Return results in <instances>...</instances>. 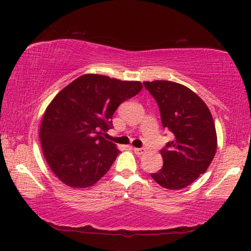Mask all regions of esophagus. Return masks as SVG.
<instances>
[{
  "instance_id": "esophagus-1",
  "label": "esophagus",
  "mask_w": 251,
  "mask_h": 251,
  "mask_svg": "<svg viewBox=\"0 0 251 251\" xmlns=\"http://www.w3.org/2000/svg\"><path fill=\"white\" fill-rule=\"evenodd\" d=\"M133 151L137 155H143L144 153H146V150H144V149H142V148H133Z\"/></svg>"
}]
</instances>
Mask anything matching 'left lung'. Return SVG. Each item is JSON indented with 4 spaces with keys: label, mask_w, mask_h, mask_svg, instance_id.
<instances>
[{
    "label": "left lung",
    "mask_w": 251,
    "mask_h": 251,
    "mask_svg": "<svg viewBox=\"0 0 251 251\" xmlns=\"http://www.w3.org/2000/svg\"><path fill=\"white\" fill-rule=\"evenodd\" d=\"M143 85L159 105L163 128L173 134L161 150L163 166L151 176L162 187L181 190L206 172L216 153L212 113L194 91L181 83L154 80Z\"/></svg>",
    "instance_id": "1"
}]
</instances>
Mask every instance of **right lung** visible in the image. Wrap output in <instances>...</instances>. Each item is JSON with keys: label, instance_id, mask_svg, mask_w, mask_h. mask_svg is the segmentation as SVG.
<instances>
[{"label": "right lung", "instance_id": "add662e5", "mask_svg": "<svg viewBox=\"0 0 251 251\" xmlns=\"http://www.w3.org/2000/svg\"><path fill=\"white\" fill-rule=\"evenodd\" d=\"M140 81L87 74L56 95L44 113L39 139L54 174L67 186H92L111 168L117 146L102 134L119 104L138 95Z\"/></svg>", "mask_w": 251, "mask_h": 251}]
</instances>
